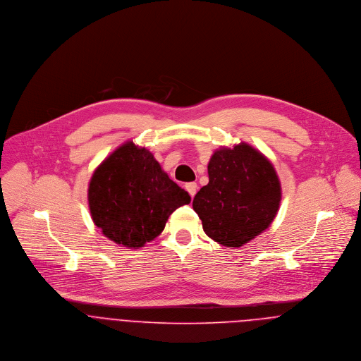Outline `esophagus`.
<instances>
[{
    "instance_id": "1",
    "label": "esophagus",
    "mask_w": 361,
    "mask_h": 361,
    "mask_svg": "<svg viewBox=\"0 0 361 361\" xmlns=\"http://www.w3.org/2000/svg\"><path fill=\"white\" fill-rule=\"evenodd\" d=\"M185 189L189 192V195H190L192 199H193L195 195H196V192H197V183H196V182H189V183L185 185Z\"/></svg>"
}]
</instances>
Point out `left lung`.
Returning <instances> with one entry per match:
<instances>
[{"mask_svg": "<svg viewBox=\"0 0 361 361\" xmlns=\"http://www.w3.org/2000/svg\"><path fill=\"white\" fill-rule=\"evenodd\" d=\"M208 185L193 199L207 236L240 247L274 221L282 197L274 165L247 143L216 150L208 162Z\"/></svg>", "mask_w": 361, "mask_h": 361, "instance_id": "left-lung-1", "label": "left lung"}]
</instances>
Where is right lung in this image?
<instances>
[{
    "label": "right lung",
    "instance_id": "obj_1",
    "mask_svg": "<svg viewBox=\"0 0 361 361\" xmlns=\"http://www.w3.org/2000/svg\"><path fill=\"white\" fill-rule=\"evenodd\" d=\"M89 208L104 236L129 249L164 231L169 215L190 196L162 171L147 149L126 142L108 155L89 183Z\"/></svg>",
    "mask_w": 361,
    "mask_h": 361
}]
</instances>
